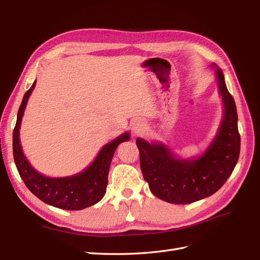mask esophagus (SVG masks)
I'll return each instance as SVG.
<instances>
[{"instance_id": "1", "label": "esophagus", "mask_w": 260, "mask_h": 260, "mask_svg": "<svg viewBox=\"0 0 260 260\" xmlns=\"http://www.w3.org/2000/svg\"><path fill=\"white\" fill-rule=\"evenodd\" d=\"M145 129H146L145 124L141 121L135 122V124H133V127H132V131H133V133H135V136L142 135V133L145 131Z\"/></svg>"}]
</instances>
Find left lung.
<instances>
[{"label":"left lung","instance_id":"8db88e82","mask_svg":"<svg viewBox=\"0 0 260 260\" xmlns=\"http://www.w3.org/2000/svg\"><path fill=\"white\" fill-rule=\"evenodd\" d=\"M216 76L224 107L223 119L202 156L179 159L164 144L137 139L144 180L156 198L165 202L190 204L208 198L225 183L239 160L241 137L237 106L226 89L222 70L217 68Z\"/></svg>","mask_w":260,"mask_h":260}]
</instances>
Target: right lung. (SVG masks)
<instances>
[{
    "label": "right lung",
    "mask_w": 260,
    "mask_h": 260,
    "mask_svg": "<svg viewBox=\"0 0 260 260\" xmlns=\"http://www.w3.org/2000/svg\"><path fill=\"white\" fill-rule=\"evenodd\" d=\"M35 86L36 81L23 95L13 132V154L19 176L31 193L51 206L67 210L90 207L103 199L114 153L121 142L129 141L130 135L125 132L103 146L94 161L80 174L65 178H49L41 175L31 166L23 155L19 140L21 118Z\"/></svg>",
    "instance_id": "right-lung-1"
}]
</instances>
